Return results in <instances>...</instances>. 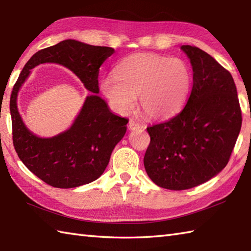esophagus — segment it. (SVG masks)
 <instances>
[{
	"instance_id": "obj_1",
	"label": "esophagus",
	"mask_w": 251,
	"mask_h": 251,
	"mask_svg": "<svg viewBox=\"0 0 251 251\" xmlns=\"http://www.w3.org/2000/svg\"><path fill=\"white\" fill-rule=\"evenodd\" d=\"M128 128H129L130 130L139 129V128H140V124H139V123L135 122L134 120H129V123H128Z\"/></svg>"
}]
</instances>
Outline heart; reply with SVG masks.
<instances>
[{"mask_svg": "<svg viewBox=\"0 0 251 251\" xmlns=\"http://www.w3.org/2000/svg\"><path fill=\"white\" fill-rule=\"evenodd\" d=\"M190 67L179 58L137 54L123 60L101 82V90L119 112H128L139 97L141 111L151 119H165L177 112L188 97Z\"/></svg>", "mask_w": 251, "mask_h": 251, "instance_id": "obj_1", "label": "heart"}]
</instances>
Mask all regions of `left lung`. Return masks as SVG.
<instances>
[{
    "mask_svg": "<svg viewBox=\"0 0 251 251\" xmlns=\"http://www.w3.org/2000/svg\"><path fill=\"white\" fill-rule=\"evenodd\" d=\"M193 69V85L182 111L148 127L151 141L143 163L149 177L168 190H186L226 166L242 127L234 79L206 51L181 46Z\"/></svg>",
    "mask_w": 251,
    "mask_h": 251,
    "instance_id": "left-lung-1",
    "label": "left lung"
}]
</instances>
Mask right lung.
<instances>
[{"instance_id": "add662e5", "label": "right lung", "mask_w": 251, "mask_h": 251, "mask_svg": "<svg viewBox=\"0 0 251 251\" xmlns=\"http://www.w3.org/2000/svg\"><path fill=\"white\" fill-rule=\"evenodd\" d=\"M113 52L112 47L62 41L32 56L14 85L9 108L15 150L31 173L54 188H76L98 179L108 166L114 147L125 135L128 120L112 113L97 95L99 68ZM46 62L68 67L93 94L88 96L70 129L55 137L40 138L21 120L17 96L30 69Z\"/></svg>"}]
</instances>
